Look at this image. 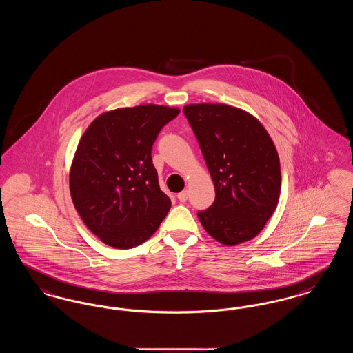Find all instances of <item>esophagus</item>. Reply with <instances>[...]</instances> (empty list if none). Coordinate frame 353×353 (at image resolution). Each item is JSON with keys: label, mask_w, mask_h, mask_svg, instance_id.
I'll use <instances>...</instances> for the list:
<instances>
[{"label": "esophagus", "mask_w": 353, "mask_h": 353, "mask_svg": "<svg viewBox=\"0 0 353 353\" xmlns=\"http://www.w3.org/2000/svg\"><path fill=\"white\" fill-rule=\"evenodd\" d=\"M188 197H189V192H188V190H183L181 193L177 194V199L180 200V202L188 201Z\"/></svg>", "instance_id": "34e87169"}]
</instances>
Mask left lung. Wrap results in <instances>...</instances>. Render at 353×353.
<instances>
[{
	"instance_id": "obj_1",
	"label": "left lung",
	"mask_w": 353,
	"mask_h": 353,
	"mask_svg": "<svg viewBox=\"0 0 353 353\" xmlns=\"http://www.w3.org/2000/svg\"><path fill=\"white\" fill-rule=\"evenodd\" d=\"M183 112L200 144L216 189L210 208L197 213L219 243L250 241L265 228L281 194V164L259 120L226 104H189Z\"/></svg>"
}]
</instances>
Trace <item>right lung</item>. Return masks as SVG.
<instances>
[{"label": "right lung", "mask_w": 353, "mask_h": 353, "mask_svg": "<svg viewBox=\"0 0 353 353\" xmlns=\"http://www.w3.org/2000/svg\"><path fill=\"white\" fill-rule=\"evenodd\" d=\"M179 114L156 104L118 108L85 130L70 170V193L85 226L105 245L139 246L168 214L170 200L159 186L152 145Z\"/></svg>", "instance_id": "add662e5"}]
</instances>
